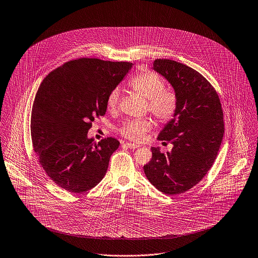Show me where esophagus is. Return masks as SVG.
<instances>
[{
    "mask_svg": "<svg viewBox=\"0 0 258 258\" xmlns=\"http://www.w3.org/2000/svg\"><path fill=\"white\" fill-rule=\"evenodd\" d=\"M123 146L126 147V148H128V149H138V148H140V146L135 145V144H131V143H126V144H124Z\"/></svg>",
    "mask_w": 258,
    "mask_h": 258,
    "instance_id": "34e87169",
    "label": "esophagus"
}]
</instances>
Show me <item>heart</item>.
I'll use <instances>...</instances> for the list:
<instances>
[{"instance_id": "1", "label": "heart", "mask_w": 258, "mask_h": 258, "mask_svg": "<svg viewBox=\"0 0 258 258\" xmlns=\"http://www.w3.org/2000/svg\"><path fill=\"white\" fill-rule=\"evenodd\" d=\"M128 87L147 99V110L160 122H167L175 117L179 106L178 96L173 90L165 88V82L158 74L151 71L139 74L128 82ZM118 103L119 90L115 88L107 95L106 107L113 111ZM152 126L153 122L149 117L135 118L124 121L118 128V133L130 141L140 142Z\"/></svg>"}]
</instances>
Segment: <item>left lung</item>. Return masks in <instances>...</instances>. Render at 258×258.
<instances>
[{
  "label": "left lung",
  "mask_w": 258,
  "mask_h": 258,
  "mask_svg": "<svg viewBox=\"0 0 258 258\" xmlns=\"http://www.w3.org/2000/svg\"><path fill=\"white\" fill-rule=\"evenodd\" d=\"M153 68L173 87L179 106L157 138L173 145L171 153L152 148L144 171L159 191L179 195L197 185L212 166L224 133L223 110L214 88L196 70L166 58L155 59Z\"/></svg>",
  "instance_id": "1"
}]
</instances>
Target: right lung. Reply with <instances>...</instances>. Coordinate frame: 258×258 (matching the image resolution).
<instances>
[{
    "mask_svg": "<svg viewBox=\"0 0 258 258\" xmlns=\"http://www.w3.org/2000/svg\"><path fill=\"white\" fill-rule=\"evenodd\" d=\"M132 66L82 57L64 62L42 82L32 107V144L40 164L61 188L81 194L103 179L119 142L106 138L96 145L88 132L104 115L107 95Z\"/></svg>",
    "mask_w": 258,
    "mask_h": 258,
    "instance_id": "1",
    "label": "right lung"
}]
</instances>
